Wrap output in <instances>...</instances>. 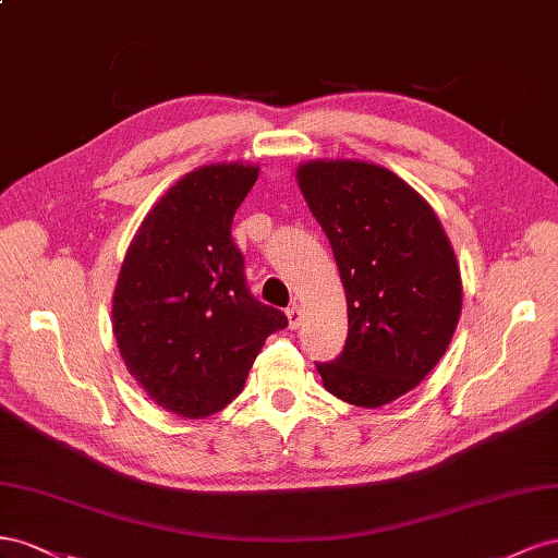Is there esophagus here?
<instances>
[{"instance_id":"1","label":"esophagus","mask_w":558,"mask_h":558,"mask_svg":"<svg viewBox=\"0 0 558 558\" xmlns=\"http://www.w3.org/2000/svg\"><path fill=\"white\" fill-rule=\"evenodd\" d=\"M288 320H290V329H296L301 325V311H299V306L288 308Z\"/></svg>"}]
</instances>
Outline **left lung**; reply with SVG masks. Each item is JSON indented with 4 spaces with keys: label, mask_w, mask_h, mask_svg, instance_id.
<instances>
[{
    "label": "left lung",
    "mask_w": 558,
    "mask_h": 558,
    "mask_svg": "<svg viewBox=\"0 0 558 558\" xmlns=\"http://www.w3.org/2000/svg\"><path fill=\"white\" fill-rule=\"evenodd\" d=\"M296 180L348 301L341 355L315 367L339 400L384 407L447 353L463 306L456 254L433 208L388 168L311 161Z\"/></svg>",
    "instance_id": "1"
}]
</instances>
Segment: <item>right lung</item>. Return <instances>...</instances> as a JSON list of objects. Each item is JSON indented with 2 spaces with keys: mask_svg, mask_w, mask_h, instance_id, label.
Listing matches in <instances>:
<instances>
[{
  "mask_svg": "<svg viewBox=\"0 0 558 558\" xmlns=\"http://www.w3.org/2000/svg\"><path fill=\"white\" fill-rule=\"evenodd\" d=\"M259 168L203 166L166 191L125 252L114 337L156 404L184 418L225 409L245 388L264 341L288 327L247 288L233 215Z\"/></svg>",
  "mask_w": 558,
  "mask_h": 558,
  "instance_id": "1",
  "label": "right lung"
}]
</instances>
